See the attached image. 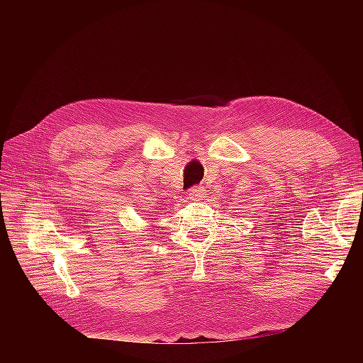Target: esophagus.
Returning a JSON list of instances; mask_svg holds the SVG:
<instances>
[{
  "label": "esophagus",
  "mask_w": 363,
  "mask_h": 363,
  "mask_svg": "<svg viewBox=\"0 0 363 363\" xmlns=\"http://www.w3.org/2000/svg\"><path fill=\"white\" fill-rule=\"evenodd\" d=\"M204 195H206V191L201 188V186H194L192 189H189V199L194 201L203 200Z\"/></svg>",
  "instance_id": "esophagus-1"
}]
</instances>
